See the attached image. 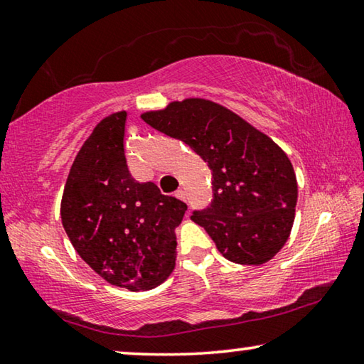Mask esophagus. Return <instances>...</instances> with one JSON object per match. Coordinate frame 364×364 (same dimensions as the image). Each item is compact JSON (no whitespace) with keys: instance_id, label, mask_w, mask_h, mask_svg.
Returning <instances> with one entry per match:
<instances>
[{"instance_id":"1","label":"esophagus","mask_w":364,"mask_h":364,"mask_svg":"<svg viewBox=\"0 0 364 364\" xmlns=\"http://www.w3.org/2000/svg\"><path fill=\"white\" fill-rule=\"evenodd\" d=\"M175 196L178 199H181V200H186V193L183 191V189H178V191L175 193Z\"/></svg>"}]
</instances>
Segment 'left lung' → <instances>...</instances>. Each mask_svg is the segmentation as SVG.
<instances>
[{
  "instance_id": "1",
  "label": "left lung",
  "mask_w": 364,
  "mask_h": 364,
  "mask_svg": "<svg viewBox=\"0 0 364 364\" xmlns=\"http://www.w3.org/2000/svg\"><path fill=\"white\" fill-rule=\"evenodd\" d=\"M149 126L188 144L212 171V200L193 210L217 250L236 264L267 262L282 250L298 198L291 161L238 114L203 99L142 114Z\"/></svg>"
}]
</instances>
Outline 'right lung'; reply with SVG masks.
I'll return each mask as SVG.
<instances>
[{"mask_svg": "<svg viewBox=\"0 0 364 364\" xmlns=\"http://www.w3.org/2000/svg\"><path fill=\"white\" fill-rule=\"evenodd\" d=\"M126 112L95 126L69 171L61 220L77 255L112 285L149 290L175 267V228L188 205L131 176Z\"/></svg>", "mask_w": 364, "mask_h": 364, "instance_id": "right-lung-1", "label": "right lung"}]
</instances>
